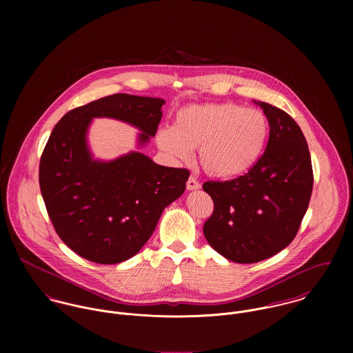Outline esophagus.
I'll return each instance as SVG.
<instances>
[{"instance_id": "1", "label": "esophagus", "mask_w": 353, "mask_h": 353, "mask_svg": "<svg viewBox=\"0 0 353 353\" xmlns=\"http://www.w3.org/2000/svg\"><path fill=\"white\" fill-rule=\"evenodd\" d=\"M186 188H188V190H197V189L201 188V185L193 175H190L188 182H186Z\"/></svg>"}]
</instances>
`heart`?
<instances>
[{
  "instance_id": "heart-1",
  "label": "heart",
  "mask_w": 353,
  "mask_h": 353,
  "mask_svg": "<svg viewBox=\"0 0 353 353\" xmlns=\"http://www.w3.org/2000/svg\"><path fill=\"white\" fill-rule=\"evenodd\" d=\"M269 121L256 108L235 103L193 104L181 108L172 128L160 129L157 145L172 159L186 161L192 150L206 174L230 179L248 172L265 150Z\"/></svg>"
}]
</instances>
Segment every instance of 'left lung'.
<instances>
[{"instance_id":"1","label":"left lung","mask_w":353,"mask_h":353,"mask_svg":"<svg viewBox=\"0 0 353 353\" xmlns=\"http://www.w3.org/2000/svg\"><path fill=\"white\" fill-rule=\"evenodd\" d=\"M255 103L270 126L263 154L242 176L202 185L214 205L203 235L216 252L238 263L270 258L294 241L314 182L299 125L285 111L265 101Z\"/></svg>"}]
</instances>
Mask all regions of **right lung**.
I'll use <instances>...</instances> for the list:
<instances>
[{"label": "right lung", "instance_id": "obj_1", "mask_svg": "<svg viewBox=\"0 0 353 353\" xmlns=\"http://www.w3.org/2000/svg\"><path fill=\"white\" fill-rule=\"evenodd\" d=\"M164 103L115 94L70 110L54 126L39 164L41 193L58 236L80 256L103 265L132 258L183 194L189 170L159 165L141 152L95 160L87 143L92 119L105 117L137 128L139 147L145 145Z\"/></svg>", "mask_w": 353, "mask_h": 353}]
</instances>
